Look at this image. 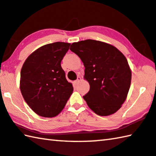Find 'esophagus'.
<instances>
[{"label":"esophagus","instance_id":"obj_1","mask_svg":"<svg viewBox=\"0 0 156 156\" xmlns=\"http://www.w3.org/2000/svg\"><path fill=\"white\" fill-rule=\"evenodd\" d=\"M81 80H82V78H81L80 76H78L77 80H76L75 81V83H76V84H78V83H79V82H80Z\"/></svg>","mask_w":156,"mask_h":156}]
</instances>
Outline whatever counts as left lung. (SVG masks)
I'll return each instance as SVG.
<instances>
[{
	"instance_id": "8db88e82",
	"label": "left lung",
	"mask_w": 156,
	"mask_h": 156,
	"mask_svg": "<svg viewBox=\"0 0 156 156\" xmlns=\"http://www.w3.org/2000/svg\"><path fill=\"white\" fill-rule=\"evenodd\" d=\"M70 50L85 67L84 78L90 90L83 98L88 106L100 116L114 114L126 101L131 84L126 56L112 45L93 39L74 42Z\"/></svg>"
}]
</instances>
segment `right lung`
<instances>
[{
  "mask_svg": "<svg viewBox=\"0 0 156 156\" xmlns=\"http://www.w3.org/2000/svg\"><path fill=\"white\" fill-rule=\"evenodd\" d=\"M70 44L44 45L28 56L22 66L20 89L28 105L36 114L54 117L60 113L73 88L66 78L61 62Z\"/></svg>",
  "mask_w": 156,
  "mask_h": 156,
  "instance_id": "right-lung-1",
  "label": "right lung"
}]
</instances>
